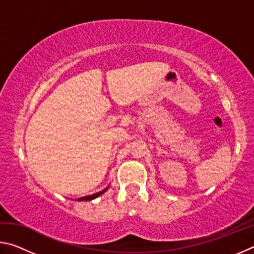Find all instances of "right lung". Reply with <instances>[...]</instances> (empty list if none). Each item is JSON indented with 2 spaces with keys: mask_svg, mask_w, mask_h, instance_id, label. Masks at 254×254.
<instances>
[{
  "mask_svg": "<svg viewBox=\"0 0 254 254\" xmlns=\"http://www.w3.org/2000/svg\"><path fill=\"white\" fill-rule=\"evenodd\" d=\"M106 189H107V188H105L104 190L98 191V192H96V194H93V195H91V196H85V197H81V198H78V200H92V199H94V198H96V197H98L100 195H102L103 192H104V191H106Z\"/></svg>",
  "mask_w": 254,
  "mask_h": 254,
  "instance_id": "add662e5",
  "label": "right lung"
}]
</instances>
